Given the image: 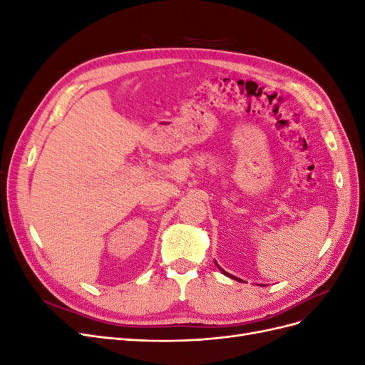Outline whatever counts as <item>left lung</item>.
Listing matches in <instances>:
<instances>
[{"label":"left lung","instance_id":"8db88e82","mask_svg":"<svg viewBox=\"0 0 365 365\" xmlns=\"http://www.w3.org/2000/svg\"><path fill=\"white\" fill-rule=\"evenodd\" d=\"M217 268H219V267H217ZM219 269H220V271H222V274H225V275H227V277H231V279H235V280H237V282H240V279H236V277H235V275H231V274H228V272H225V271H224V269H222V268H219Z\"/></svg>","mask_w":365,"mask_h":365}]
</instances>
